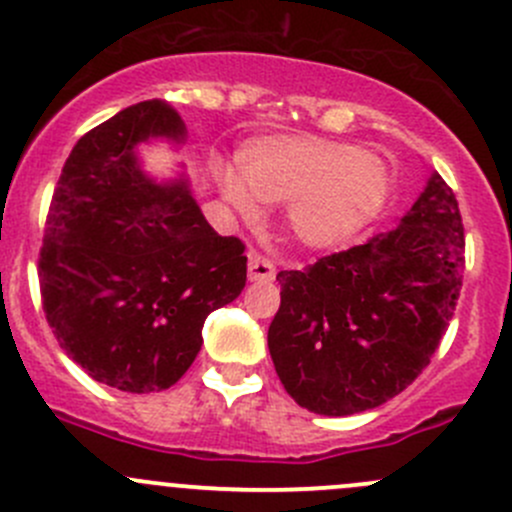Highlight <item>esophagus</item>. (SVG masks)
I'll list each match as a JSON object with an SVG mask.
<instances>
[{
    "label": "esophagus",
    "mask_w": 512,
    "mask_h": 512,
    "mask_svg": "<svg viewBox=\"0 0 512 512\" xmlns=\"http://www.w3.org/2000/svg\"><path fill=\"white\" fill-rule=\"evenodd\" d=\"M247 277H250V282H272L275 280V265L260 252H250L247 255Z\"/></svg>",
    "instance_id": "34e87169"
}]
</instances>
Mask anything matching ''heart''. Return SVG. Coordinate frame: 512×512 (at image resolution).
I'll return each instance as SVG.
<instances>
[{"label":"heart","mask_w":512,"mask_h":512,"mask_svg":"<svg viewBox=\"0 0 512 512\" xmlns=\"http://www.w3.org/2000/svg\"><path fill=\"white\" fill-rule=\"evenodd\" d=\"M237 174L220 178L225 198L245 218L257 200L289 203L287 225L307 250L352 242L384 210L391 170L354 143L312 136H267L242 143Z\"/></svg>","instance_id":"1"}]
</instances>
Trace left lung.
I'll return each mask as SVG.
<instances>
[{
  "label": "left lung",
  "mask_w": 512,
  "mask_h": 512,
  "mask_svg": "<svg viewBox=\"0 0 512 512\" xmlns=\"http://www.w3.org/2000/svg\"><path fill=\"white\" fill-rule=\"evenodd\" d=\"M463 250L456 195L431 173L394 230L280 272L267 344L287 394L322 416L361 414L401 394L446 334Z\"/></svg>",
  "instance_id": "obj_1"
}]
</instances>
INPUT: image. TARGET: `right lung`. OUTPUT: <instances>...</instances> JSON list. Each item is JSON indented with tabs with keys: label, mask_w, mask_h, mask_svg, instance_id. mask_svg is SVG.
<instances>
[{
	"label": "right lung",
	"mask_w": 512,
	"mask_h": 512,
	"mask_svg": "<svg viewBox=\"0 0 512 512\" xmlns=\"http://www.w3.org/2000/svg\"><path fill=\"white\" fill-rule=\"evenodd\" d=\"M185 141L153 98L86 133L66 158L39 252L41 304L59 347L91 379L131 394L173 386L210 312L240 297L245 245L200 213L188 180L156 183L138 143Z\"/></svg>",
	"instance_id": "obj_1"
}]
</instances>
